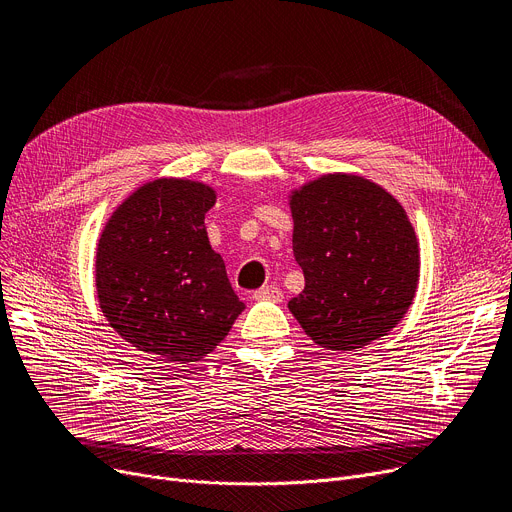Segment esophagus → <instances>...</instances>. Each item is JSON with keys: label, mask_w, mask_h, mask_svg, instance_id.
Segmentation results:
<instances>
[{"label": "esophagus", "mask_w": 512, "mask_h": 512, "mask_svg": "<svg viewBox=\"0 0 512 512\" xmlns=\"http://www.w3.org/2000/svg\"><path fill=\"white\" fill-rule=\"evenodd\" d=\"M253 299L255 301H274V303H280L284 299V294L278 286H263L259 290L253 292Z\"/></svg>", "instance_id": "obj_1"}]
</instances>
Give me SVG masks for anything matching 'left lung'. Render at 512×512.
Instances as JSON below:
<instances>
[{
    "instance_id": "8db88e82",
    "label": "left lung",
    "mask_w": 512,
    "mask_h": 512,
    "mask_svg": "<svg viewBox=\"0 0 512 512\" xmlns=\"http://www.w3.org/2000/svg\"><path fill=\"white\" fill-rule=\"evenodd\" d=\"M290 213L305 288L288 309L305 334L355 351L394 330L419 284V242L402 205L380 184L336 172L292 191Z\"/></svg>"
}]
</instances>
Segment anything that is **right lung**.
<instances>
[{"mask_svg":"<svg viewBox=\"0 0 512 512\" xmlns=\"http://www.w3.org/2000/svg\"><path fill=\"white\" fill-rule=\"evenodd\" d=\"M213 203V188L197 180L145 182L116 207L97 242L103 317L161 361L207 357L245 309L209 245L205 213Z\"/></svg>","mask_w":512,"mask_h":512,"instance_id":"obj_1","label":"right lung"}]
</instances>
